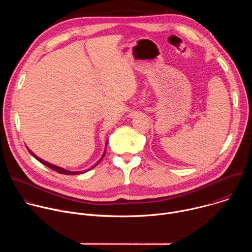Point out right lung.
I'll return each instance as SVG.
<instances>
[{
  "label": "right lung",
  "instance_id": "right-lung-1",
  "mask_svg": "<svg viewBox=\"0 0 252 252\" xmlns=\"http://www.w3.org/2000/svg\"><path fill=\"white\" fill-rule=\"evenodd\" d=\"M28 151L30 152V154H31V155H32V156L34 158H37V159H38V160H39L41 163L45 164L46 166L50 167L51 169H53V170H55V171H58V172H59V173H61V174H66V175H75V174H80V173H84V172H85V171H83V172H82V171H68V170H66V169H63V168H62V167L56 166V165H54V164H51V163H49V162H47V161H45V160L41 159L40 158L35 157V156H34V155H33V154H32V153L30 151V150H28ZM104 155H105V154H103L102 158L104 157ZM102 158H100V160L102 159ZM100 160H99V161H98L96 164H98V163L100 162ZM96 164H95V165H96ZM95 165H94V166H95Z\"/></svg>",
  "mask_w": 252,
  "mask_h": 252
}]
</instances>
